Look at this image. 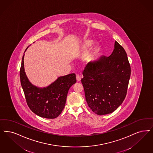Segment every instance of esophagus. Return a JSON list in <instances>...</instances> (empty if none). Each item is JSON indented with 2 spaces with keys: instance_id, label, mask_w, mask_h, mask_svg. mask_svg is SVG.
Wrapping results in <instances>:
<instances>
[{
  "instance_id": "esophagus-1",
  "label": "esophagus",
  "mask_w": 153,
  "mask_h": 153,
  "mask_svg": "<svg viewBox=\"0 0 153 153\" xmlns=\"http://www.w3.org/2000/svg\"><path fill=\"white\" fill-rule=\"evenodd\" d=\"M81 76L79 74H77V75H76V79H77V81H79L80 80H81Z\"/></svg>"
}]
</instances>
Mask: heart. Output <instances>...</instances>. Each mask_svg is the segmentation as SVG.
<instances>
[{
	"label": "heart",
	"mask_w": 153,
	"mask_h": 153,
	"mask_svg": "<svg viewBox=\"0 0 153 153\" xmlns=\"http://www.w3.org/2000/svg\"><path fill=\"white\" fill-rule=\"evenodd\" d=\"M93 45V41L91 39H88L85 41L82 48L85 50H88L89 48H90Z\"/></svg>",
	"instance_id": "heart-1"
}]
</instances>
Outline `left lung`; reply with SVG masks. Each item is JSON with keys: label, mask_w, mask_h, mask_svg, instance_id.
Segmentation results:
<instances>
[{"label": "left lung", "mask_w": 153, "mask_h": 153, "mask_svg": "<svg viewBox=\"0 0 153 153\" xmlns=\"http://www.w3.org/2000/svg\"><path fill=\"white\" fill-rule=\"evenodd\" d=\"M81 82L88 105L98 115L108 114L121 105L126 97L131 66L124 48L115 41L109 56L88 63Z\"/></svg>", "instance_id": "1"}]
</instances>
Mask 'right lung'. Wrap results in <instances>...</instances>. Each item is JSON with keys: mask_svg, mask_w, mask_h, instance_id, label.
Wrapping results in <instances>:
<instances>
[{"mask_svg": "<svg viewBox=\"0 0 153 153\" xmlns=\"http://www.w3.org/2000/svg\"><path fill=\"white\" fill-rule=\"evenodd\" d=\"M24 55L22 58L20 77L27 105L38 116L46 119L57 117L63 110L70 87L76 82V74L59 77L46 88L39 89L27 79L24 72Z\"/></svg>", "mask_w": 153, "mask_h": 153, "instance_id": "right-lung-1", "label": "right lung"}]
</instances>
